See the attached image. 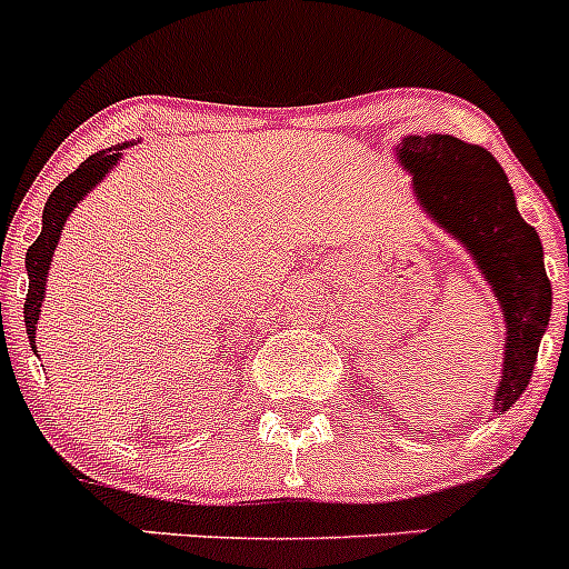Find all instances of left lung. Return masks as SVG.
<instances>
[{
	"instance_id": "obj_1",
	"label": "left lung",
	"mask_w": 569,
	"mask_h": 569,
	"mask_svg": "<svg viewBox=\"0 0 569 569\" xmlns=\"http://www.w3.org/2000/svg\"><path fill=\"white\" fill-rule=\"evenodd\" d=\"M396 151L421 209L470 252L501 302L507 343L490 407L501 416L529 388L550 319L553 291L542 242L520 217L507 173L487 148L451 134H410Z\"/></svg>"
}]
</instances>
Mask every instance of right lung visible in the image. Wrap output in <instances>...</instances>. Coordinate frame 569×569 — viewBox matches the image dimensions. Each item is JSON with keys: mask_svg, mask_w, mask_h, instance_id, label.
<instances>
[{"mask_svg": "<svg viewBox=\"0 0 569 569\" xmlns=\"http://www.w3.org/2000/svg\"><path fill=\"white\" fill-rule=\"evenodd\" d=\"M129 146L131 142H120V146H112L107 148V151H99L93 153V157H88L71 176L62 178L60 187H54V192H51L49 200H46L43 231H40V237L32 242V248L27 250V274H30V289H27V302H24V325H27V336H30L32 349H36V330H38L40 306H43V289H46V278H49L51 256H54L57 242H60L66 220L71 217V211L77 209L79 200H84V194H88L90 189H93L96 183H99L101 178L118 164L120 151Z\"/></svg>", "mask_w": 569, "mask_h": 569, "instance_id": "1", "label": "right lung"}]
</instances>
